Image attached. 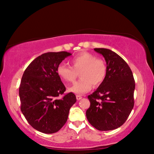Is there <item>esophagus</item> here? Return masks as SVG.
<instances>
[{"instance_id": "obj_1", "label": "esophagus", "mask_w": 154, "mask_h": 154, "mask_svg": "<svg viewBox=\"0 0 154 154\" xmlns=\"http://www.w3.org/2000/svg\"><path fill=\"white\" fill-rule=\"evenodd\" d=\"M76 98H77V100H81V99L82 98V96H80V95H77L76 96Z\"/></svg>"}]
</instances>
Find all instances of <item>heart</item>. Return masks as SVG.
I'll return each mask as SVG.
<instances>
[{
  "label": "heart",
  "mask_w": 154,
  "mask_h": 154,
  "mask_svg": "<svg viewBox=\"0 0 154 154\" xmlns=\"http://www.w3.org/2000/svg\"><path fill=\"white\" fill-rule=\"evenodd\" d=\"M72 66L60 64L57 68L59 77L69 83L75 82L79 72L81 79L72 87L70 92L83 94L91 90L92 85L98 86L105 79L106 65L103 59L97 58L89 52L83 51L71 60Z\"/></svg>",
  "instance_id": "obj_1"
}]
</instances>
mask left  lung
<instances>
[{
	"mask_svg": "<svg viewBox=\"0 0 154 154\" xmlns=\"http://www.w3.org/2000/svg\"><path fill=\"white\" fill-rule=\"evenodd\" d=\"M106 63V75L95 92L88 96V122L101 131L112 130L124 124L134 106L135 82L124 60L108 49L95 48Z\"/></svg>",
	"mask_w": 154,
	"mask_h": 154,
	"instance_id": "1",
	"label": "left lung"
}]
</instances>
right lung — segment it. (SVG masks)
Instances as JSON below:
<instances>
[{
    "mask_svg": "<svg viewBox=\"0 0 154 154\" xmlns=\"http://www.w3.org/2000/svg\"><path fill=\"white\" fill-rule=\"evenodd\" d=\"M71 55L66 51L45 53L34 60L23 74L19 88L21 111L30 126L43 133H55L60 130L76 102L72 92L58 98L64 94L66 88L57 68Z\"/></svg>",
    "mask_w": 154,
    "mask_h": 154,
    "instance_id": "right-lung-1",
    "label": "right lung"
}]
</instances>
